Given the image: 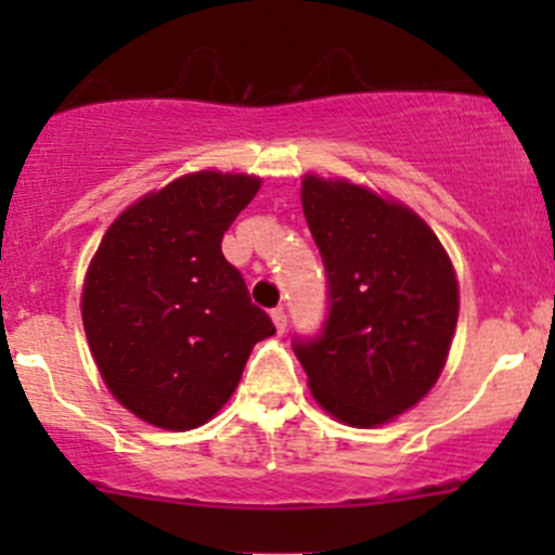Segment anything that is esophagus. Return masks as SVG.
<instances>
[{
	"mask_svg": "<svg viewBox=\"0 0 555 555\" xmlns=\"http://www.w3.org/2000/svg\"><path fill=\"white\" fill-rule=\"evenodd\" d=\"M271 319H273V324H276L279 333H284V330H287V311H284L282 306L271 311Z\"/></svg>",
	"mask_w": 555,
	"mask_h": 555,
	"instance_id": "esophagus-1",
	"label": "esophagus"
}]
</instances>
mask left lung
<instances>
[{"label": "left lung", "instance_id": "left-lung-1", "mask_svg": "<svg viewBox=\"0 0 555 555\" xmlns=\"http://www.w3.org/2000/svg\"><path fill=\"white\" fill-rule=\"evenodd\" d=\"M300 198L327 273V313L317 335H295V357L335 418L384 424L443 371L459 317L451 260L422 217L371 190L306 177Z\"/></svg>", "mask_w": 555, "mask_h": 555}]
</instances>
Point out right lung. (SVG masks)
Returning a JSON list of instances; mask_svg holds the SVG:
<instances>
[{
  "mask_svg": "<svg viewBox=\"0 0 555 555\" xmlns=\"http://www.w3.org/2000/svg\"><path fill=\"white\" fill-rule=\"evenodd\" d=\"M260 179L198 171L122 211L86 276L82 324L104 384L160 429H195L236 389L257 340L276 333L249 300L222 236Z\"/></svg>",
  "mask_w": 555,
  "mask_h": 555,
  "instance_id": "add662e5",
  "label": "right lung"
}]
</instances>
